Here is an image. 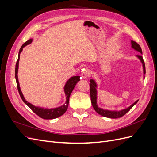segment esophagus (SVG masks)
<instances>
[{
	"label": "esophagus",
	"instance_id": "34e87169",
	"mask_svg": "<svg viewBox=\"0 0 157 157\" xmlns=\"http://www.w3.org/2000/svg\"><path fill=\"white\" fill-rule=\"evenodd\" d=\"M90 75V71L88 69H85L84 71H82V72L81 73L82 77L84 78H86Z\"/></svg>",
	"mask_w": 157,
	"mask_h": 157
}]
</instances>
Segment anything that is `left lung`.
Instances as JSON below:
<instances>
[{
	"label": "left lung",
	"mask_w": 157,
	"mask_h": 157,
	"mask_svg": "<svg viewBox=\"0 0 157 157\" xmlns=\"http://www.w3.org/2000/svg\"><path fill=\"white\" fill-rule=\"evenodd\" d=\"M131 44H132V48L134 49L135 50L141 53L140 55H137V57L138 59L140 60L142 65H143V69H144V74H145V65L144 61L143 59V57H142V50L140 46L135 41L131 40ZM145 78V77H144ZM90 98H91V102L92 104V106L94 109V110L96 111L99 115H100L103 117H107V118H117L122 117L124 116L126 113H127L129 111L130 109L132 108L133 106H134L136 104L138 101L137 100L134 103L132 104V105L128 107L126 109H122L121 111H111V110H107V109H103L102 108L99 107L98 104H97V84L96 81L94 79H90Z\"/></svg>",
	"instance_id": "obj_1"
}]
</instances>
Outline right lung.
Returning a JSON list of instances; mask_svg holds the SVG:
<instances>
[{
  "label": "right lung",
  "instance_id": "obj_1",
  "mask_svg": "<svg viewBox=\"0 0 157 157\" xmlns=\"http://www.w3.org/2000/svg\"><path fill=\"white\" fill-rule=\"evenodd\" d=\"M33 41V39H30L25 42L24 44H23L18 54V58L16 64V69H15V77L16 80V83H17V87L19 94L20 95V97L22 99L23 101L24 102L26 105L29 107L31 110L34 112L38 116H39L42 118H44V119H54V118H56L58 117H59L60 116L63 115V114L67 111L69 105V97L71 92H73V90L75 86V85L80 80V76H74V77H71L66 82L65 86H64V92L66 96V101L65 103L63 104V105H61L58 107L56 108H52V109H47V108H42L40 107H36L33 105V104L30 103L25 100V99L23 96V95L21 91V89L20 87V83L18 81V78H17V71H18V67H19V61H20V53L22 52L23 48L28 44H31Z\"/></svg>",
  "mask_w": 157,
  "mask_h": 157
}]
</instances>
